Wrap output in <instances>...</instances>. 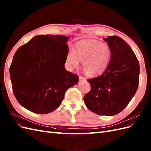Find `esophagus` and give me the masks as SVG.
I'll return each instance as SVG.
<instances>
[{"instance_id":"34e87169","label":"esophagus","mask_w":151,"mask_h":151,"mask_svg":"<svg viewBox=\"0 0 151 151\" xmlns=\"http://www.w3.org/2000/svg\"><path fill=\"white\" fill-rule=\"evenodd\" d=\"M86 79L85 78V77H83L82 76H79V82H81V81H86Z\"/></svg>"}]
</instances>
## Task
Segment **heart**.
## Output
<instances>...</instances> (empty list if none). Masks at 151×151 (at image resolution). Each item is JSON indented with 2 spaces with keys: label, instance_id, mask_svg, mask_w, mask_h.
I'll list each match as a JSON object with an SVG mask.
<instances>
[{
  "label": "heart",
  "instance_id": "heart-1",
  "mask_svg": "<svg viewBox=\"0 0 151 151\" xmlns=\"http://www.w3.org/2000/svg\"><path fill=\"white\" fill-rule=\"evenodd\" d=\"M111 59V50L107 44L94 39H86L77 42L69 50L67 63L71 67L78 68L79 62H83L84 74L95 77L107 68Z\"/></svg>",
  "mask_w": 151,
  "mask_h": 151
}]
</instances>
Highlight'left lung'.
Masks as SVG:
<instances>
[{
    "instance_id": "obj_1",
    "label": "left lung",
    "mask_w": 151,
    "mask_h": 151,
    "mask_svg": "<svg viewBox=\"0 0 151 151\" xmlns=\"http://www.w3.org/2000/svg\"><path fill=\"white\" fill-rule=\"evenodd\" d=\"M104 40L111 50L107 68L100 76L88 79L91 90L84 97L88 109L100 116L117 114L128 105L138 86L140 65L128 44L118 36Z\"/></svg>"
}]
</instances>
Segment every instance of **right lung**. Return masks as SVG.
<instances>
[{
    "label": "right lung",
    "mask_w": 151,
    "mask_h": 151,
    "mask_svg": "<svg viewBox=\"0 0 151 151\" xmlns=\"http://www.w3.org/2000/svg\"><path fill=\"white\" fill-rule=\"evenodd\" d=\"M68 39L60 35H37L15 52L9 70L12 87L16 100L28 111H54L67 89L78 83L79 77L65 68Z\"/></svg>",
    "instance_id": "1"
}]
</instances>
